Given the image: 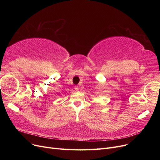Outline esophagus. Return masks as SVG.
Segmentation results:
<instances>
[{
    "label": "esophagus",
    "instance_id": "34e87169",
    "mask_svg": "<svg viewBox=\"0 0 160 160\" xmlns=\"http://www.w3.org/2000/svg\"><path fill=\"white\" fill-rule=\"evenodd\" d=\"M74 89H75L76 91H78V90L79 89V87L77 86H74Z\"/></svg>",
    "mask_w": 160,
    "mask_h": 160
}]
</instances>
